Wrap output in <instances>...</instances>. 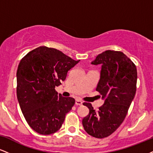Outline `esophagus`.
Here are the masks:
<instances>
[{
	"mask_svg": "<svg viewBox=\"0 0 153 153\" xmlns=\"http://www.w3.org/2000/svg\"><path fill=\"white\" fill-rule=\"evenodd\" d=\"M75 104L78 105V106H81V105L82 104V102L81 101H80V100L76 99V100H75Z\"/></svg>",
	"mask_w": 153,
	"mask_h": 153,
	"instance_id": "esophagus-1",
	"label": "esophagus"
}]
</instances>
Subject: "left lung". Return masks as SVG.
Masks as SVG:
<instances>
[{"label":"left lung","instance_id":"8db88e82","mask_svg":"<svg viewBox=\"0 0 153 153\" xmlns=\"http://www.w3.org/2000/svg\"><path fill=\"white\" fill-rule=\"evenodd\" d=\"M91 64L101 65L96 91L105 101L98 111L91 103H83L89 114L82 123L88 134L101 139L114 132L125 119L136 93L137 72L134 62L120 51L103 52Z\"/></svg>","mask_w":153,"mask_h":153}]
</instances>
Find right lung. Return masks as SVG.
<instances>
[{
	"label": "right lung",
	"mask_w": 153,
	"mask_h": 153,
	"mask_svg": "<svg viewBox=\"0 0 153 153\" xmlns=\"http://www.w3.org/2000/svg\"><path fill=\"white\" fill-rule=\"evenodd\" d=\"M79 61L45 46L31 50L20 61L16 73L17 99L26 121L39 134L58 131L66 114L74 106L73 98L62 97L54 88Z\"/></svg>",
	"instance_id": "add662e5"
}]
</instances>
